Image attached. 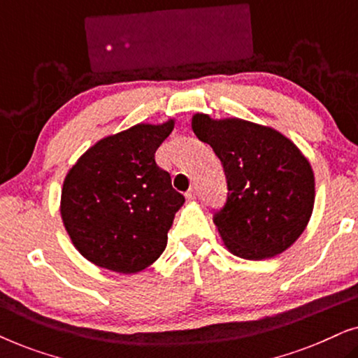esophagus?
Segmentation results:
<instances>
[{"instance_id":"1","label":"esophagus","mask_w":358,"mask_h":358,"mask_svg":"<svg viewBox=\"0 0 358 358\" xmlns=\"http://www.w3.org/2000/svg\"><path fill=\"white\" fill-rule=\"evenodd\" d=\"M185 197H187L189 200H192V199L197 197V189H195V187H190V189L187 190V192H185Z\"/></svg>"}]
</instances>
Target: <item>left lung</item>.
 Masks as SVG:
<instances>
[{"label":"left lung","mask_w":358,"mask_h":358,"mask_svg":"<svg viewBox=\"0 0 358 358\" xmlns=\"http://www.w3.org/2000/svg\"><path fill=\"white\" fill-rule=\"evenodd\" d=\"M192 130L212 146L228 182L224 207L213 223L234 256H278L305 231L315 207V173L290 138L243 119L194 114Z\"/></svg>","instance_id":"left-lung-1"}]
</instances>
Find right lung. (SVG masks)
Wrapping results in <instances>:
<instances>
[{
  "mask_svg": "<svg viewBox=\"0 0 358 358\" xmlns=\"http://www.w3.org/2000/svg\"><path fill=\"white\" fill-rule=\"evenodd\" d=\"M173 129L174 119L136 124L97 141L68 171L60 215L73 246L94 266L136 273L163 254L184 203L155 161Z\"/></svg>",
  "mask_w": 358,
  "mask_h": 358,
  "instance_id": "1",
  "label": "right lung"
}]
</instances>
